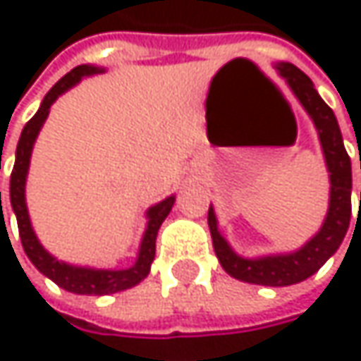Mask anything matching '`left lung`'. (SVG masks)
<instances>
[{"label":"left lung","instance_id":"8db88e82","mask_svg":"<svg viewBox=\"0 0 361 361\" xmlns=\"http://www.w3.org/2000/svg\"><path fill=\"white\" fill-rule=\"evenodd\" d=\"M276 71L316 125L328 169L330 194L322 228L303 247H299L297 251L274 252L263 257H243L234 251L219 232L215 209L209 207L207 221L213 238V249L221 267L236 280L261 286H290L314 276L341 247L351 219V159L345 150L334 112L320 98L312 79L295 64L276 62Z\"/></svg>","mask_w":361,"mask_h":361}]
</instances>
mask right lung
<instances>
[{
	"instance_id": "1",
	"label": "right lung",
	"mask_w": 361,
	"mask_h": 361,
	"mask_svg": "<svg viewBox=\"0 0 361 361\" xmlns=\"http://www.w3.org/2000/svg\"><path fill=\"white\" fill-rule=\"evenodd\" d=\"M104 73L102 66H94V64H81L75 66L71 73H66L43 98L41 106L35 112V116L25 125L18 146H16V161H14V169L10 176V204L12 211L16 215L18 221V232H20V240H23V249L27 252V257L31 259V263L37 269L47 276L51 282H56L60 288L75 293V295H112V293H121L127 290L135 284H140L148 274H150V265L154 261V252H157V234L161 224L165 221V217L171 213V207L176 202V196H167L165 200L152 204L146 211V230L137 249L135 263L131 267L125 269H98V267H83V265H71L66 261L56 259L49 251L43 249V245L39 243L31 217H29V209H27V176H29V165H31V154H33V146H35L37 135L49 114L51 104L66 94L71 87H75L81 79L92 77V75H100ZM0 209H1V192H0Z\"/></svg>"
}]
</instances>
